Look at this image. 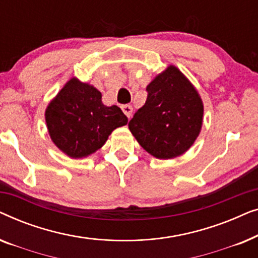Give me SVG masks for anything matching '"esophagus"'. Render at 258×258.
<instances>
[{
    "label": "esophagus",
    "instance_id": "34e87169",
    "mask_svg": "<svg viewBox=\"0 0 258 258\" xmlns=\"http://www.w3.org/2000/svg\"><path fill=\"white\" fill-rule=\"evenodd\" d=\"M121 108H122L123 112H124V114L130 118V116H132V112H133V107H132V105H130V104H123Z\"/></svg>",
    "mask_w": 258,
    "mask_h": 258
}]
</instances>
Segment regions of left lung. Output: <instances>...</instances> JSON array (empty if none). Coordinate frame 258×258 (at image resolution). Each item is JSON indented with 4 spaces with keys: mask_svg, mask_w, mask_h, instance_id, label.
I'll return each mask as SVG.
<instances>
[{
    "mask_svg": "<svg viewBox=\"0 0 258 258\" xmlns=\"http://www.w3.org/2000/svg\"><path fill=\"white\" fill-rule=\"evenodd\" d=\"M147 93L146 103L129 121L130 132L153 156H179L192 146L202 126L199 93L174 66L156 76Z\"/></svg>",
    "mask_w": 258,
    "mask_h": 258,
    "instance_id": "8db88e82",
    "label": "left lung"
}]
</instances>
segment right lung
<instances>
[{
  "mask_svg": "<svg viewBox=\"0 0 258 258\" xmlns=\"http://www.w3.org/2000/svg\"><path fill=\"white\" fill-rule=\"evenodd\" d=\"M96 88L72 79L45 110V122L56 146L73 158L86 157L103 146L128 117L117 105L105 107Z\"/></svg>",
  "mask_w": 258,
  "mask_h": 258,
  "instance_id": "obj_1",
  "label": "right lung"
}]
</instances>
